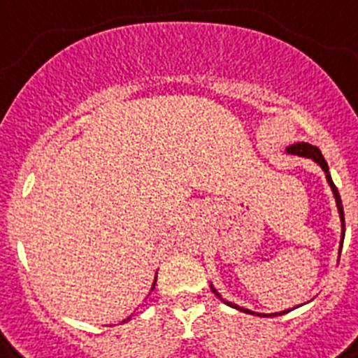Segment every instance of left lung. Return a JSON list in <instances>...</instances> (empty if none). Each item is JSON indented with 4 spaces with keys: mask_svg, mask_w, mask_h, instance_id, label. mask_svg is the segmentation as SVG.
I'll return each mask as SVG.
<instances>
[{
    "mask_svg": "<svg viewBox=\"0 0 358 358\" xmlns=\"http://www.w3.org/2000/svg\"><path fill=\"white\" fill-rule=\"evenodd\" d=\"M287 151L290 155H297V157L312 158L313 162H317V164H319V166L322 167V171H324V173H326V180H328L329 187H331V191H334V194H335V200H337V209H338V214H341V220H343V234H344L343 200H341V194H338L337 187H335V183L331 182V176H329V171H328V164H326L324 157H322V153H321V151H319V148H315V145H312V144H306V142H297V144H292L290 148L287 149ZM341 248H343V243H341ZM213 292L217 295V297H220V294H217V292L214 290V288H213ZM225 303L229 304V306H232V308L243 310V312H247V313H254V312H250V310H245V308H241V306H236V304L229 303V301H225ZM282 313H287V312H281V313H278V315H282ZM254 315H259V313H254Z\"/></svg>",
    "mask_w": 358,
    "mask_h": 358,
    "instance_id": "obj_1",
    "label": "left lung"
}]
</instances>
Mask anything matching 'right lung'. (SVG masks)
Wrapping results in <instances>:
<instances>
[{
    "label": "right lung",
    "mask_w": 358,
    "mask_h": 358,
    "mask_svg": "<svg viewBox=\"0 0 358 358\" xmlns=\"http://www.w3.org/2000/svg\"><path fill=\"white\" fill-rule=\"evenodd\" d=\"M153 288H155V287H153Z\"/></svg>",
    "instance_id": "right-lung-1"
}]
</instances>
